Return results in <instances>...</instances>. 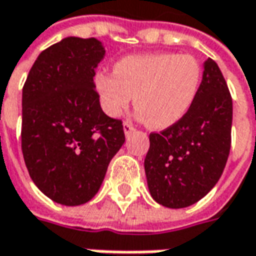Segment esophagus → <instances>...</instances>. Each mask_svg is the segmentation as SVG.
<instances>
[{
  "label": "esophagus",
  "mask_w": 256,
  "mask_h": 256,
  "mask_svg": "<svg viewBox=\"0 0 256 256\" xmlns=\"http://www.w3.org/2000/svg\"><path fill=\"white\" fill-rule=\"evenodd\" d=\"M134 131V126H132V124L130 122V121H125L124 122V132L125 135H130L131 132Z\"/></svg>",
  "instance_id": "1"
}]
</instances>
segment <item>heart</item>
I'll list each match as a JSON object with an SVG mask.
<instances>
[{
  "instance_id": "1",
  "label": "heart",
  "mask_w": 256,
  "mask_h": 256,
  "mask_svg": "<svg viewBox=\"0 0 256 256\" xmlns=\"http://www.w3.org/2000/svg\"><path fill=\"white\" fill-rule=\"evenodd\" d=\"M200 82L198 62L178 53L131 54L116 62V74L98 73L94 78L107 116H121L134 100L138 116L154 130L179 122L196 98Z\"/></svg>"
}]
</instances>
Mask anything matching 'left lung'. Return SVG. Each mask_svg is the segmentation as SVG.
<instances>
[{"instance_id": "1", "label": "left lung", "mask_w": 256, "mask_h": 256, "mask_svg": "<svg viewBox=\"0 0 256 256\" xmlns=\"http://www.w3.org/2000/svg\"><path fill=\"white\" fill-rule=\"evenodd\" d=\"M232 100L212 59L204 62L196 98L184 116L149 135L145 173L150 196L169 208L203 198L222 174L231 148Z\"/></svg>"}]
</instances>
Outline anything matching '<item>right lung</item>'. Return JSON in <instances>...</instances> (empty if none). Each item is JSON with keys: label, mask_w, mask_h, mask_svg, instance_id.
I'll return each mask as SVG.
<instances>
[{"label": "right lung", "mask_w": 256, "mask_h": 256, "mask_svg": "<svg viewBox=\"0 0 256 256\" xmlns=\"http://www.w3.org/2000/svg\"><path fill=\"white\" fill-rule=\"evenodd\" d=\"M106 49L96 38L68 36L44 49L22 90V154L44 196L80 206L97 194L124 145V126L101 110L96 68Z\"/></svg>", "instance_id": "add662e5"}]
</instances>
